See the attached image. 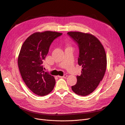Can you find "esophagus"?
<instances>
[{
    "label": "esophagus",
    "mask_w": 125,
    "mask_h": 125,
    "mask_svg": "<svg viewBox=\"0 0 125 125\" xmlns=\"http://www.w3.org/2000/svg\"><path fill=\"white\" fill-rule=\"evenodd\" d=\"M67 75L66 74H64L63 76H60V75H58V77L59 78H66L67 77Z\"/></svg>",
    "instance_id": "esophagus-1"
}]
</instances>
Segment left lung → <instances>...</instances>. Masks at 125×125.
Listing matches in <instances>:
<instances>
[{"label":"left lung","mask_w":125,"mask_h":125,"mask_svg":"<svg viewBox=\"0 0 125 125\" xmlns=\"http://www.w3.org/2000/svg\"><path fill=\"white\" fill-rule=\"evenodd\" d=\"M78 44V65L82 66L81 74L77 75L76 84L71 86L79 95L86 96L92 93L105 74L107 58L103 45L97 38L88 33H67Z\"/></svg>","instance_id":"left-lung-1"}]
</instances>
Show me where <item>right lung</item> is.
<instances>
[{
  "instance_id": "1",
  "label": "right lung",
  "mask_w": 125,
  "mask_h": 125,
  "mask_svg": "<svg viewBox=\"0 0 125 125\" xmlns=\"http://www.w3.org/2000/svg\"><path fill=\"white\" fill-rule=\"evenodd\" d=\"M62 34L50 31L35 32L22 45L18 58L19 69L26 86L37 95H47L54 88L55 79L43 71L42 63L52 42Z\"/></svg>"
}]
</instances>
